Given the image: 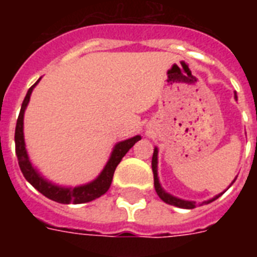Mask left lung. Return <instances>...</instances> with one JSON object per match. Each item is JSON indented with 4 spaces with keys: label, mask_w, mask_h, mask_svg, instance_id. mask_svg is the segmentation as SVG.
<instances>
[{
    "label": "left lung",
    "mask_w": 257,
    "mask_h": 257,
    "mask_svg": "<svg viewBox=\"0 0 257 257\" xmlns=\"http://www.w3.org/2000/svg\"><path fill=\"white\" fill-rule=\"evenodd\" d=\"M152 171H153V179H155V189H156L157 195L160 197L164 203L171 204V205H175V207L179 208H185V209H193L196 207L195 201H185V200L177 199V197H173L172 195L167 193V192L161 188L160 183H159V177H157V148H155V152H153L152 157ZM220 196V195H219ZM219 196H216L215 199L209 200V201H205V203H211L213 200H216Z\"/></svg>",
    "instance_id": "1"
}]
</instances>
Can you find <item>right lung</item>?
Here are the masks:
<instances>
[{
  "label": "right lung",
  "instance_id": "obj_1",
  "mask_svg": "<svg viewBox=\"0 0 257 257\" xmlns=\"http://www.w3.org/2000/svg\"><path fill=\"white\" fill-rule=\"evenodd\" d=\"M40 81V80H38ZM37 81V82H38ZM37 82L32 85L26 93L25 98L22 101L21 110L18 114L17 118V125H16V133H14V141H16V155L18 159V165L21 169L22 175L40 193L46 196L48 199L57 201L61 204H81V203H88L92 200L100 197L108 191L110 184H112L113 173L116 171V167L120 164V161L122 160V157L126 155L129 149L132 148L133 145L136 144L137 141L141 140L140 136H135L129 140L121 141L114 147L112 152V156L109 159L108 164L105 165L104 171L101 172V175L97 177L94 181L86 184V185H81V187L76 188H61L53 184L48 183L46 180H44L41 176L38 175L37 172L34 171V168L30 164L29 159H28V153L25 149V141H24V112L28 102H29L30 94L32 90Z\"/></svg>",
  "mask_w": 257,
  "mask_h": 257
}]
</instances>
